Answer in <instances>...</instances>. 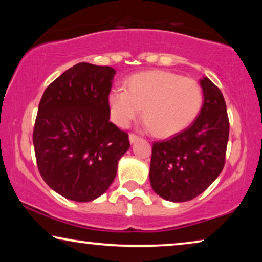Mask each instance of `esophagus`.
I'll return each instance as SVG.
<instances>
[{"label": "esophagus", "instance_id": "obj_1", "mask_svg": "<svg viewBox=\"0 0 262 262\" xmlns=\"http://www.w3.org/2000/svg\"><path fill=\"white\" fill-rule=\"evenodd\" d=\"M128 138H130L131 144H132V143L137 142V141H139V139H141V137H138V136L135 135V134H130V136H128Z\"/></svg>", "mask_w": 262, "mask_h": 262}]
</instances>
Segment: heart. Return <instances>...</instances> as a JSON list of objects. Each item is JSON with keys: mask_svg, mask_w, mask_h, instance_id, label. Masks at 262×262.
Instances as JSON below:
<instances>
[{"mask_svg": "<svg viewBox=\"0 0 262 262\" xmlns=\"http://www.w3.org/2000/svg\"><path fill=\"white\" fill-rule=\"evenodd\" d=\"M203 88L195 80L169 71H146L127 80L126 89L113 88L108 95L111 116L120 127H127L141 113L146 127L160 137L184 131L199 116Z\"/></svg>", "mask_w": 262, "mask_h": 262, "instance_id": "heart-1", "label": "heart"}]
</instances>
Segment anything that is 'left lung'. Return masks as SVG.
Here are the masks:
<instances>
[{
  "instance_id": "1",
  "label": "left lung",
  "mask_w": 262,
  "mask_h": 262,
  "mask_svg": "<svg viewBox=\"0 0 262 262\" xmlns=\"http://www.w3.org/2000/svg\"><path fill=\"white\" fill-rule=\"evenodd\" d=\"M204 103L191 126L154 142L149 179L161 198L187 202L216 180L225 163L229 118L223 94L207 77L200 80Z\"/></svg>"
}]
</instances>
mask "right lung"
I'll return each instance as SVG.
<instances>
[{"label":"right lung","mask_w":262,"mask_h":262,"mask_svg":"<svg viewBox=\"0 0 262 262\" xmlns=\"http://www.w3.org/2000/svg\"><path fill=\"white\" fill-rule=\"evenodd\" d=\"M114 75L111 67L78 63L56 78L39 102L33 130L39 173L74 202L103 194L130 148L126 132L110 121Z\"/></svg>","instance_id":"right-lung-1"}]
</instances>
